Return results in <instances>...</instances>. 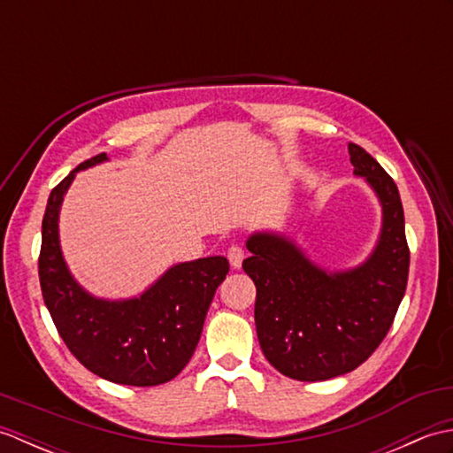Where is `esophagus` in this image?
I'll return each instance as SVG.
<instances>
[{"mask_svg": "<svg viewBox=\"0 0 453 453\" xmlns=\"http://www.w3.org/2000/svg\"><path fill=\"white\" fill-rule=\"evenodd\" d=\"M227 258H229V265H232V268H242V263H243V258H245V251H243L242 247L234 245V247H229Z\"/></svg>", "mask_w": 453, "mask_h": 453, "instance_id": "34e87169", "label": "esophagus"}]
</instances>
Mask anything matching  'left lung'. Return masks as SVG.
Segmentation results:
<instances>
[{
	"mask_svg": "<svg viewBox=\"0 0 453 453\" xmlns=\"http://www.w3.org/2000/svg\"><path fill=\"white\" fill-rule=\"evenodd\" d=\"M349 156L354 175L381 208L378 242L360 265L331 271L276 229L253 232L245 242L258 344L278 372L297 381H325L358 368L388 334L405 296L409 247L397 185L356 143H349Z\"/></svg>",
	"mask_w": 453,
	"mask_h": 453,
	"instance_id": "left-lung-1",
	"label": "left lung"
}]
</instances>
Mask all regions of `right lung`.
<instances>
[{
  "instance_id": "right-lung-1",
  "label": "right lung",
  "mask_w": 453,
  "mask_h": 453,
  "mask_svg": "<svg viewBox=\"0 0 453 453\" xmlns=\"http://www.w3.org/2000/svg\"><path fill=\"white\" fill-rule=\"evenodd\" d=\"M107 161V153H99L50 192L38 276L58 333L85 368L120 386L151 388L171 381L192 358L229 263L218 255L177 263L142 294L119 300L85 290L62 253L60 210L75 175Z\"/></svg>"
}]
</instances>
